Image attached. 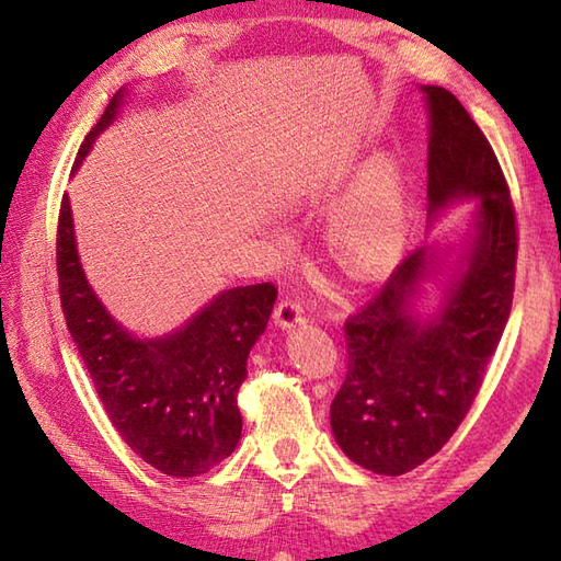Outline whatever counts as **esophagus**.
Masks as SVG:
<instances>
[{"instance_id":"34e87169","label":"esophagus","mask_w":561,"mask_h":561,"mask_svg":"<svg viewBox=\"0 0 561 561\" xmlns=\"http://www.w3.org/2000/svg\"><path fill=\"white\" fill-rule=\"evenodd\" d=\"M274 325L277 328H282V330H291V328H296V325H301L304 323V308L296 304V301H291V299H287V301H282L277 308H274Z\"/></svg>"}]
</instances>
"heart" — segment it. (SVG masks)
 <instances>
[{"mask_svg": "<svg viewBox=\"0 0 561 561\" xmlns=\"http://www.w3.org/2000/svg\"><path fill=\"white\" fill-rule=\"evenodd\" d=\"M332 257L354 277H368L400 253L408 236L402 185L386 159L366 165L332 214Z\"/></svg>", "mask_w": 561, "mask_h": 561, "instance_id": "obj_1", "label": "heart"}]
</instances>
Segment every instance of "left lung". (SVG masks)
I'll return each instance as SVG.
<instances>
[{"mask_svg":"<svg viewBox=\"0 0 561 561\" xmlns=\"http://www.w3.org/2000/svg\"><path fill=\"white\" fill-rule=\"evenodd\" d=\"M428 117V229L474 202L460 243L422 245L344 325L347 378L330 426L352 462L404 474L444 448L478 396L514 301L516 214L490 141L450 91L420 87ZM439 296L432 307L426 286Z\"/></svg>","mask_w":561,"mask_h":561,"instance_id":"1","label":"left lung"}]
</instances>
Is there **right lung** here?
Returning a JSON list of instances; mask_svg holds the SVG:
<instances>
[{"mask_svg": "<svg viewBox=\"0 0 561 561\" xmlns=\"http://www.w3.org/2000/svg\"><path fill=\"white\" fill-rule=\"evenodd\" d=\"M127 93L123 87L111 99L83 139L75 171L96 137L117 121ZM57 274L69 335L125 444L169 478H197L229 458L243 428L236 396L277 289L267 282L224 289L181 328L139 337L105 308L87 279L69 195L59 209Z\"/></svg>", "mask_w": 561, "mask_h": 561, "instance_id": "1", "label": "right lung"}]
</instances>
